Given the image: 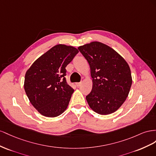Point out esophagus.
I'll return each mask as SVG.
<instances>
[{"label": "esophagus", "instance_id": "1", "mask_svg": "<svg viewBox=\"0 0 156 156\" xmlns=\"http://www.w3.org/2000/svg\"><path fill=\"white\" fill-rule=\"evenodd\" d=\"M81 84H82L81 82H77V83H76V86L77 87H80L81 86Z\"/></svg>", "mask_w": 156, "mask_h": 156}]
</instances>
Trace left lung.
Instances as JSON below:
<instances>
[{"label":"left lung","mask_w":156,"mask_h":156,"mask_svg":"<svg viewBox=\"0 0 156 156\" xmlns=\"http://www.w3.org/2000/svg\"><path fill=\"white\" fill-rule=\"evenodd\" d=\"M78 49L90 66L93 87L86 97L89 106L101 115L115 112L130 91L129 66L114 49L99 42L86 44Z\"/></svg>","instance_id":"obj_1"}]
</instances>
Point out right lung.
I'll use <instances>...</instances> for the list:
<instances>
[{
  "mask_svg": "<svg viewBox=\"0 0 156 156\" xmlns=\"http://www.w3.org/2000/svg\"><path fill=\"white\" fill-rule=\"evenodd\" d=\"M78 53L73 46L57 44L38 58L26 72V94L44 116H58L67 108L74 90L66 83L65 68Z\"/></svg>",
  "mask_w": 156,
  "mask_h": 156,
  "instance_id": "add662e5",
  "label": "right lung"
}]
</instances>
